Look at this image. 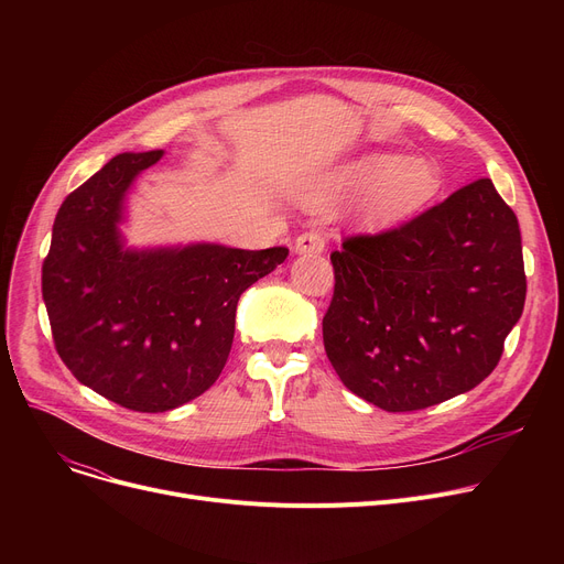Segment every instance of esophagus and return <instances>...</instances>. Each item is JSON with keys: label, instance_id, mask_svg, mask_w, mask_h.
Here are the masks:
<instances>
[{"label": "esophagus", "instance_id": "obj_1", "mask_svg": "<svg viewBox=\"0 0 564 564\" xmlns=\"http://www.w3.org/2000/svg\"><path fill=\"white\" fill-rule=\"evenodd\" d=\"M294 251H297L300 256H317L324 251V237L317 230L304 232L297 237V240H294Z\"/></svg>", "mask_w": 564, "mask_h": 564}]
</instances>
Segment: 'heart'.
I'll list each match as a JSON object with an SVG mask.
<instances>
[{"label":"heart","instance_id":"obj_1","mask_svg":"<svg viewBox=\"0 0 564 564\" xmlns=\"http://www.w3.org/2000/svg\"><path fill=\"white\" fill-rule=\"evenodd\" d=\"M441 189L436 166L421 158L375 153L317 175L304 200L317 210L361 198V213L372 221H389L419 213Z\"/></svg>","mask_w":564,"mask_h":564}]
</instances>
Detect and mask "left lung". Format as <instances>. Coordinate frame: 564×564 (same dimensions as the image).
Returning <instances> with one entry per match:
<instances>
[{
    "label": "left lung",
    "instance_id": "1",
    "mask_svg": "<svg viewBox=\"0 0 564 564\" xmlns=\"http://www.w3.org/2000/svg\"><path fill=\"white\" fill-rule=\"evenodd\" d=\"M332 262L324 349L345 387L383 411L476 389L523 313L519 221L489 177L395 230L349 237Z\"/></svg>",
    "mask_w": 564,
    "mask_h": 564
}]
</instances>
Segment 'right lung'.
<instances>
[{"mask_svg": "<svg viewBox=\"0 0 564 564\" xmlns=\"http://www.w3.org/2000/svg\"><path fill=\"white\" fill-rule=\"evenodd\" d=\"M162 155H116L68 194L43 262L58 357L84 387L141 413L175 409L213 387L240 294L288 258L285 247H128V194Z\"/></svg>", "mask_w": 564, "mask_h": 564, "instance_id": "add662e5", "label": "right lung"}]
</instances>
